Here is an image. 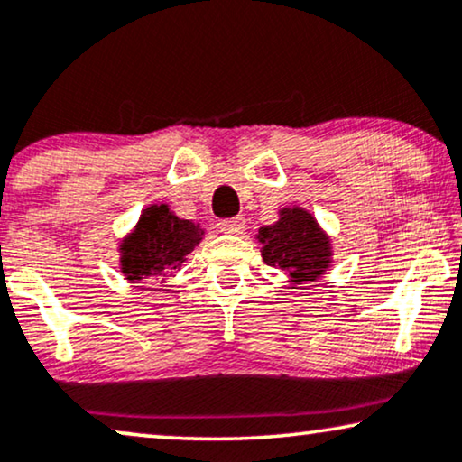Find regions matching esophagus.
Here are the masks:
<instances>
[{
  "label": "esophagus",
  "instance_id": "obj_1",
  "mask_svg": "<svg viewBox=\"0 0 462 462\" xmlns=\"http://www.w3.org/2000/svg\"><path fill=\"white\" fill-rule=\"evenodd\" d=\"M245 218L244 217H236V218H226L220 223V231L229 233V236H242L245 231Z\"/></svg>",
  "mask_w": 462,
  "mask_h": 462
}]
</instances>
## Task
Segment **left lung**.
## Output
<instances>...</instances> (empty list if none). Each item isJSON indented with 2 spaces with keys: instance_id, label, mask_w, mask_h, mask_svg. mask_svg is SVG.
I'll list each match as a JSON object with an SVG mask.
<instances>
[{
  "instance_id": "left-lung-1",
  "label": "left lung",
  "mask_w": 462,
  "mask_h": 462,
  "mask_svg": "<svg viewBox=\"0 0 462 462\" xmlns=\"http://www.w3.org/2000/svg\"><path fill=\"white\" fill-rule=\"evenodd\" d=\"M256 239L264 263L287 273L291 285L319 279L331 264V239L300 206L279 210L277 223L260 226Z\"/></svg>"
}]
</instances>
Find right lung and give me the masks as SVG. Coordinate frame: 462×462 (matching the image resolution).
Wrapping results in <instances>:
<instances>
[{
  "label": "right lung",
  "mask_w": 462,
  "mask_h": 462,
  "mask_svg": "<svg viewBox=\"0 0 462 462\" xmlns=\"http://www.w3.org/2000/svg\"><path fill=\"white\" fill-rule=\"evenodd\" d=\"M202 237L204 229L196 223L179 218L166 204H153L142 212L135 229L120 244V271L129 281L175 271Z\"/></svg>",
  "instance_id": "obj_1"
}]
</instances>
